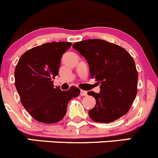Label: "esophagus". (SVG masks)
I'll list each match as a JSON object with an SVG mask.
<instances>
[{
    "mask_svg": "<svg viewBox=\"0 0 158 158\" xmlns=\"http://www.w3.org/2000/svg\"><path fill=\"white\" fill-rule=\"evenodd\" d=\"M87 91H84V90H81V96H86L87 95Z\"/></svg>",
    "mask_w": 158,
    "mask_h": 158,
    "instance_id": "1",
    "label": "esophagus"
}]
</instances>
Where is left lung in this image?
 Instances as JSON below:
<instances>
[{
    "label": "left lung",
    "instance_id": "left-lung-1",
    "mask_svg": "<svg viewBox=\"0 0 158 158\" xmlns=\"http://www.w3.org/2000/svg\"><path fill=\"white\" fill-rule=\"evenodd\" d=\"M73 47L88 61L91 78L101 84L100 93L88 92L96 100L95 106L88 111L90 118L109 123L126 115L137 94L138 73L130 54L102 40L77 42Z\"/></svg>",
    "mask_w": 158,
    "mask_h": 158
}]
</instances>
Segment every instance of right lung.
I'll return each mask as SVG.
<instances>
[{
    "instance_id": "obj_1",
    "label": "right lung",
    "mask_w": 158,
    "mask_h": 158,
    "mask_svg": "<svg viewBox=\"0 0 158 158\" xmlns=\"http://www.w3.org/2000/svg\"><path fill=\"white\" fill-rule=\"evenodd\" d=\"M71 46L69 42H53L35 46L21 56L15 70V87L21 102L32 118L51 124L62 120L67 104L80 94L72 86L67 91L54 88L63 54Z\"/></svg>"
}]
</instances>
